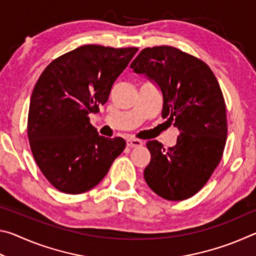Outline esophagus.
<instances>
[{
	"label": "esophagus",
	"mask_w": 256,
	"mask_h": 256,
	"mask_svg": "<svg viewBox=\"0 0 256 256\" xmlns=\"http://www.w3.org/2000/svg\"><path fill=\"white\" fill-rule=\"evenodd\" d=\"M144 144V142L138 138H126V146H130V148H134V146H140Z\"/></svg>",
	"instance_id": "1"
}]
</instances>
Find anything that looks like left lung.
<instances>
[{
    "label": "left lung",
    "mask_w": 256,
    "mask_h": 256,
    "mask_svg": "<svg viewBox=\"0 0 256 256\" xmlns=\"http://www.w3.org/2000/svg\"><path fill=\"white\" fill-rule=\"evenodd\" d=\"M162 94V116L178 128L176 144L149 141L144 180L170 201L196 194L222 160L227 138L226 105L214 72L204 62L172 46L144 48L131 64Z\"/></svg>",
    "instance_id": "8db88e82"
}]
</instances>
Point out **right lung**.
<instances>
[{
  "instance_id": "add662e5",
  "label": "right lung",
  "mask_w": 256,
  "mask_h": 256,
  "mask_svg": "<svg viewBox=\"0 0 256 256\" xmlns=\"http://www.w3.org/2000/svg\"><path fill=\"white\" fill-rule=\"evenodd\" d=\"M136 52L84 45L54 60L38 79L30 99L28 138L40 170L60 192L92 190L124 150V138L99 136L89 114L106 104Z\"/></svg>"
}]
</instances>
